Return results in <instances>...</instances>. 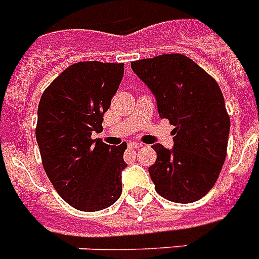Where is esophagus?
I'll return each mask as SVG.
<instances>
[{"mask_svg": "<svg viewBox=\"0 0 259 259\" xmlns=\"http://www.w3.org/2000/svg\"><path fill=\"white\" fill-rule=\"evenodd\" d=\"M128 146L132 147V148H140V147H143V144H140V143L138 142H131V143H128Z\"/></svg>", "mask_w": 259, "mask_h": 259, "instance_id": "esophagus-1", "label": "esophagus"}]
</instances>
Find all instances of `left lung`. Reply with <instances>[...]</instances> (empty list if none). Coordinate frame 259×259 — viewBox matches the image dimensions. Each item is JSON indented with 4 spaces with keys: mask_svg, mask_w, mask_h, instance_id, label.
I'll use <instances>...</instances> for the list:
<instances>
[{
    "mask_svg": "<svg viewBox=\"0 0 259 259\" xmlns=\"http://www.w3.org/2000/svg\"><path fill=\"white\" fill-rule=\"evenodd\" d=\"M156 97L159 116L174 125V148L154 144L148 168L159 195L175 203L203 198L226 159L230 117L218 82L185 55H160L131 63Z\"/></svg>",
    "mask_w": 259,
    "mask_h": 259,
    "instance_id": "1",
    "label": "left lung"
}]
</instances>
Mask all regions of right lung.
Listing matches in <instances>:
<instances>
[{
	"mask_svg": "<svg viewBox=\"0 0 259 259\" xmlns=\"http://www.w3.org/2000/svg\"><path fill=\"white\" fill-rule=\"evenodd\" d=\"M124 74V64L81 61L57 76L37 111L36 139L49 181L72 207L99 211L121 195L127 143L92 139Z\"/></svg>",
	"mask_w": 259,
	"mask_h": 259,
	"instance_id": "add662e5",
	"label": "right lung"
}]
</instances>
